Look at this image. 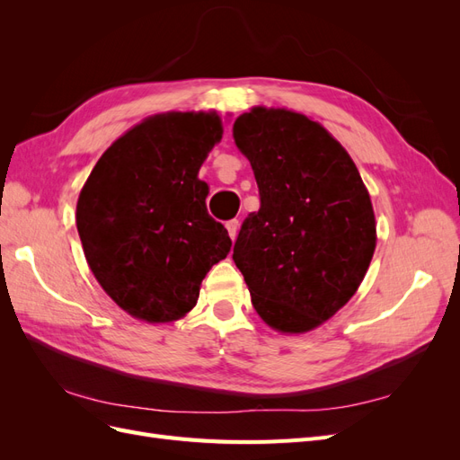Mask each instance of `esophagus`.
Wrapping results in <instances>:
<instances>
[{"mask_svg": "<svg viewBox=\"0 0 460 460\" xmlns=\"http://www.w3.org/2000/svg\"><path fill=\"white\" fill-rule=\"evenodd\" d=\"M226 228H228L232 242H235V238H238V232H240V220H228Z\"/></svg>", "mask_w": 460, "mask_h": 460, "instance_id": "34e87169", "label": "esophagus"}]
</instances>
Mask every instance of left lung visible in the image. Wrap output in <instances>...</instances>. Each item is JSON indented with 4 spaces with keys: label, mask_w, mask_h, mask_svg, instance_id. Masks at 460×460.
Listing matches in <instances>:
<instances>
[{
    "label": "left lung",
    "mask_w": 460,
    "mask_h": 460,
    "mask_svg": "<svg viewBox=\"0 0 460 460\" xmlns=\"http://www.w3.org/2000/svg\"><path fill=\"white\" fill-rule=\"evenodd\" d=\"M232 136L261 196L234 262L264 324L307 333L365 280L378 240L370 193L345 147L297 111L255 105L235 119Z\"/></svg>",
    "instance_id": "obj_1"
}]
</instances>
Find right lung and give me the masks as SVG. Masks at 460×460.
Returning <instances> with one entry per match:
<instances>
[{"label": "right lung", "mask_w": 460, "mask_h": 460, "mask_svg": "<svg viewBox=\"0 0 460 460\" xmlns=\"http://www.w3.org/2000/svg\"><path fill=\"white\" fill-rule=\"evenodd\" d=\"M222 132L217 111L147 117L105 149L80 190L76 228L88 267L136 320L184 318L207 272L230 252L198 178Z\"/></svg>", "instance_id": "1"}]
</instances>
